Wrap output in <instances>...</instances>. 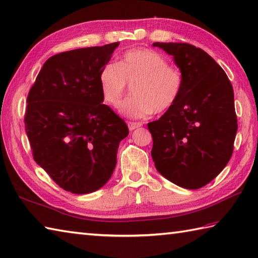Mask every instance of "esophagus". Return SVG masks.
I'll return each instance as SVG.
<instances>
[{
	"label": "esophagus",
	"instance_id": "34e87169",
	"mask_svg": "<svg viewBox=\"0 0 258 258\" xmlns=\"http://www.w3.org/2000/svg\"><path fill=\"white\" fill-rule=\"evenodd\" d=\"M127 125H128V130L133 131L135 128H138V127H141L142 123H137V121H128Z\"/></svg>",
	"mask_w": 258,
	"mask_h": 258
}]
</instances>
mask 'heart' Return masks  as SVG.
Listing matches in <instances>:
<instances>
[{"instance_id": "obj_1", "label": "heart", "mask_w": 258, "mask_h": 258, "mask_svg": "<svg viewBox=\"0 0 258 258\" xmlns=\"http://www.w3.org/2000/svg\"><path fill=\"white\" fill-rule=\"evenodd\" d=\"M101 97L117 107L133 84V96L120 106V113L131 118H145L174 107L182 90V77L169 67L158 51L147 48L127 50L117 63H107L98 77Z\"/></svg>"}]
</instances>
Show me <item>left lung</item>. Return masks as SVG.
Masks as SVG:
<instances>
[{
    "mask_svg": "<svg viewBox=\"0 0 258 258\" xmlns=\"http://www.w3.org/2000/svg\"><path fill=\"white\" fill-rule=\"evenodd\" d=\"M153 46L174 57L182 77L177 104L148 124L154 166L177 186L198 189L231 158L238 128L233 89L226 72L203 49L185 43Z\"/></svg>",
    "mask_w": 258,
    "mask_h": 258,
    "instance_id": "1",
    "label": "left lung"
}]
</instances>
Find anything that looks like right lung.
<instances>
[{
    "label": "right lung",
    "mask_w": 258,
    "mask_h": 258,
    "mask_svg": "<svg viewBox=\"0 0 258 258\" xmlns=\"http://www.w3.org/2000/svg\"><path fill=\"white\" fill-rule=\"evenodd\" d=\"M119 43L51 56L27 98L26 133L35 161L56 184L89 194L109 180L125 121L104 105L98 77Z\"/></svg>",
    "instance_id": "right-lung-1"
}]
</instances>
